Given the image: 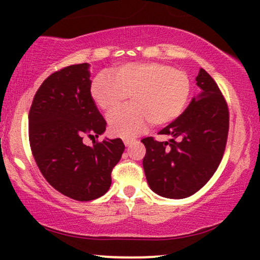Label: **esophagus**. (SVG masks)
Listing matches in <instances>:
<instances>
[{"label": "esophagus", "mask_w": 260, "mask_h": 260, "mask_svg": "<svg viewBox=\"0 0 260 260\" xmlns=\"http://www.w3.org/2000/svg\"><path fill=\"white\" fill-rule=\"evenodd\" d=\"M134 142L133 139H123V143L126 147H129V145H132V143Z\"/></svg>", "instance_id": "1"}]
</instances>
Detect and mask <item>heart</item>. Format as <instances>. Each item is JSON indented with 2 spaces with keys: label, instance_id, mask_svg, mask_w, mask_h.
<instances>
[{
  "label": "heart",
  "instance_id": "1",
  "mask_svg": "<svg viewBox=\"0 0 260 260\" xmlns=\"http://www.w3.org/2000/svg\"><path fill=\"white\" fill-rule=\"evenodd\" d=\"M91 98L106 115L126 104L132 105L110 117V129L122 138H133L147 127L165 126L186 107L190 80L184 71L159 62H132L100 73L91 83Z\"/></svg>",
  "mask_w": 260,
  "mask_h": 260
}]
</instances>
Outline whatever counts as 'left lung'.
Here are the masks:
<instances>
[{
    "label": "left lung",
    "mask_w": 260,
    "mask_h": 260,
    "mask_svg": "<svg viewBox=\"0 0 260 260\" xmlns=\"http://www.w3.org/2000/svg\"><path fill=\"white\" fill-rule=\"evenodd\" d=\"M201 92L182 115L161 129L171 137L156 142L142 140L145 177L153 192L170 199L194 194L216 171L229 133V110L215 80L204 70L197 76Z\"/></svg>",
    "instance_id": "obj_1"
}]
</instances>
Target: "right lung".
Segmentation results:
<instances>
[{"label":"right lung","mask_w":260,"mask_h":260,"mask_svg":"<svg viewBox=\"0 0 260 260\" xmlns=\"http://www.w3.org/2000/svg\"><path fill=\"white\" fill-rule=\"evenodd\" d=\"M90 64L68 66L52 73L38 89L29 111V142L46 181L66 197L89 202L111 186V171L121 159L120 138L85 145L98 138L106 121L91 98Z\"/></svg>","instance_id":"right-lung-1"}]
</instances>
